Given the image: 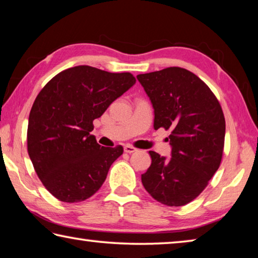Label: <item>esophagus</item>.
Instances as JSON below:
<instances>
[{"mask_svg":"<svg viewBox=\"0 0 258 258\" xmlns=\"http://www.w3.org/2000/svg\"><path fill=\"white\" fill-rule=\"evenodd\" d=\"M137 150H138L137 148H134V147L130 146V145H126V146H124V151H125V152H127V154H133V152H135Z\"/></svg>","mask_w":258,"mask_h":258,"instance_id":"esophagus-1","label":"esophagus"}]
</instances>
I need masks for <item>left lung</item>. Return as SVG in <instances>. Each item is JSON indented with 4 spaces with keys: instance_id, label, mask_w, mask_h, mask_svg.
Listing matches in <instances>:
<instances>
[{
    "instance_id": "obj_1",
    "label": "left lung",
    "mask_w": 258,
    "mask_h": 258,
    "mask_svg": "<svg viewBox=\"0 0 258 258\" xmlns=\"http://www.w3.org/2000/svg\"><path fill=\"white\" fill-rule=\"evenodd\" d=\"M155 112L154 128L171 130L169 158L149 151L151 165L141 175L151 197L171 207L189 204L202 194L220 167L225 119L211 89L180 67L137 76Z\"/></svg>"
}]
</instances>
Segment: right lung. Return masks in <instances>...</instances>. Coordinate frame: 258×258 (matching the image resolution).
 Wrapping results in <instances>:
<instances>
[{"label": "right lung", "mask_w": 258, "mask_h": 258, "mask_svg": "<svg viewBox=\"0 0 258 258\" xmlns=\"http://www.w3.org/2000/svg\"><path fill=\"white\" fill-rule=\"evenodd\" d=\"M130 73L76 66L55 75L35 99L27 148L35 172L63 203L84 202L106 180L123 147H101L91 132L117 98L135 84Z\"/></svg>", "instance_id": "1"}]
</instances>
